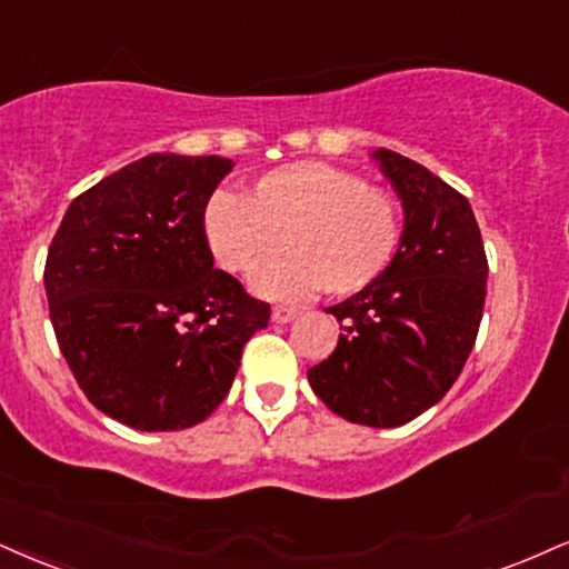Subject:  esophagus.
I'll return each mask as SVG.
<instances>
[{"mask_svg":"<svg viewBox=\"0 0 569 569\" xmlns=\"http://www.w3.org/2000/svg\"><path fill=\"white\" fill-rule=\"evenodd\" d=\"M297 315L299 310H293V307H276V310H272V320H276V323H289Z\"/></svg>","mask_w":569,"mask_h":569,"instance_id":"1","label":"esophagus"}]
</instances>
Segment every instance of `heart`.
<instances>
[{
	"label": "heart",
	"instance_id": "b5f03b06",
	"mask_svg": "<svg viewBox=\"0 0 569 569\" xmlns=\"http://www.w3.org/2000/svg\"><path fill=\"white\" fill-rule=\"evenodd\" d=\"M203 241L219 270L254 272L270 299H305L312 291L352 297L376 283L402 243V214L385 190L323 161L272 169L249 198L217 190L201 214Z\"/></svg>",
	"mask_w": 569,
	"mask_h": 569
}]
</instances>
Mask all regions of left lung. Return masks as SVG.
Segmentation results:
<instances>
[{
  "label": "left lung",
  "mask_w": 569,
  "mask_h": 569,
  "mask_svg": "<svg viewBox=\"0 0 569 569\" xmlns=\"http://www.w3.org/2000/svg\"><path fill=\"white\" fill-rule=\"evenodd\" d=\"M406 209L395 262L376 283L328 307L337 350L307 371L341 419L400 427L456 385L480 331L488 257L469 201L421 163L373 153Z\"/></svg>",
  "instance_id": "8db88e82"
}]
</instances>
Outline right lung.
Segmentation results:
<instances>
[{
    "label": "right lung",
    "instance_id": "obj_1",
    "mask_svg": "<svg viewBox=\"0 0 569 569\" xmlns=\"http://www.w3.org/2000/svg\"><path fill=\"white\" fill-rule=\"evenodd\" d=\"M230 169L219 156L127 163L73 198L47 251L60 352L87 400L132 429L174 432L211 416L270 320L203 241V207Z\"/></svg>",
    "mask_w": 569,
    "mask_h": 569
}]
</instances>
